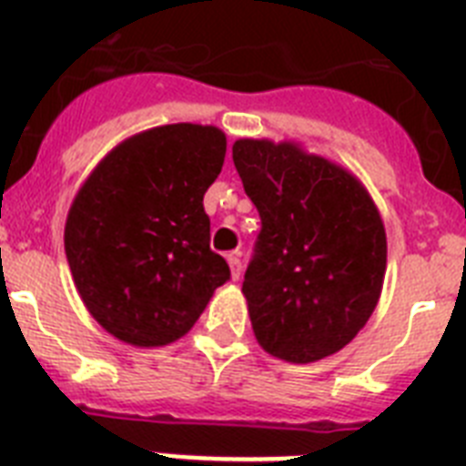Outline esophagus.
<instances>
[{"instance_id":"34e87169","label":"esophagus","mask_w":466,"mask_h":466,"mask_svg":"<svg viewBox=\"0 0 466 466\" xmlns=\"http://www.w3.org/2000/svg\"><path fill=\"white\" fill-rule=\"evenodd\" d=\"M227 263H229V272H232V279L237 281L241 277V272H244V268H241L239 253H229V256H227Z\"/></svg>"}]
</instances>
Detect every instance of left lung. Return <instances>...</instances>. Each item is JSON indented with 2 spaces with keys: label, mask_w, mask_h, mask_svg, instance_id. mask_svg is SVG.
I'll list each match as a JSON object with an SVG mask.
<instances>
[{
  "label": "left lung",
  "mask_w": 466,
  "mask_h": 466,
  "mask_svg": "<svg viewBox=\"0 0 466 466\" xmlns=\"http://www.w3.org/2000/svg\"><path fill=\"white\" fill-rule=\"evenodd\" d=\"M232 158L263 222L241 287L258 343L293 365L339 353L384 287L377 203L350 170L296 142L237 139Z\"/></svg>",
  "instance_id": "8db88e82"
}]
</instances>
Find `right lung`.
Segmentation results:
<instances>
[{"label": "right lung", "instance_id": "1", "mask_svg": "<svg viewBox=\"0 0 466 466\" xmlns=\"http://www.w3.org/2000/svg\"><path fill=\"white\" fill-rule=\"evenodd\" d=\"M225 151L215 125L151 127L111 148L70 203L64 244L77 293L127 346L182 339L229 279L203 210Z\"/></svg>", "mask_w": 466, "mask_h": 466}]
</instances>
